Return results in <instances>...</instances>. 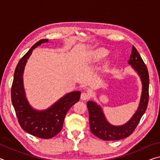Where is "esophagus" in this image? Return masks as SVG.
Wrapping results in <instances>:
<instances>
[{
  "label": "esophagus",
  "instance_id": "esophagus-1",
  "mask_svg": "<svg viewBox=\"0 0 160 160\" xmlns=\"http://www.w3.org/2000/svg\"><path fill=\"white\" fill-rule=\"evenodd\" d=\"M80 98L82 100H87L90 98V94L89 92H84L82 94H81Z\"/></svg>",
  "mask_w": 160,
  "mask_h": 160
}]
</instances>
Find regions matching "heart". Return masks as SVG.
Masks as SVG:
<instances>
[{
    "label": "heart",
    "instance_id": "heart-1",
    "mask_svg": "<svg viewBox=\"0 0 160 160\" xmlns=\"http://www.w3.org/2000/svg\"><path fill=\"white\" fill-rule=\"evenodd\" d=\"M108 53L107 50L104 49V48H100V49L97 50L95 51V56H97V58H102L104 56H106Z\"/></svg>",
    "mask_w": 160,
    "mask_h": 160
}]
</instances>
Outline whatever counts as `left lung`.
<instances>
[{
	"label": "left lung",
	"mask_w": 160,
	"mask_h": 160,
	"mask_svg": "<svg viewBox=\"0 0 160 160\" xmlns=\"http://www.w3.org/2000/svg\"><path fill=\"white\" fill-rule=\"evenodd\" d=\"M128 63L136 70L142 80V91L140 105L135 114L128 123L121 126H113L107 122L102 110L95 102H87L90 131L99 138L104 140H117L123 139L131 135L148 107L149 101V73L146 65L134 46L132 47L131 55Z\"/></svg>",
	"instance_id": "8db88e82"
}]
</instances>
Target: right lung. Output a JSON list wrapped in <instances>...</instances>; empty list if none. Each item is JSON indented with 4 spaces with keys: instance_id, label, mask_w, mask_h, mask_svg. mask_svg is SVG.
<instances>
[{
    "instance_id": "add662e5",
    "label": "right lung",
    "mask_w": 160,
    "mask_h": 160,
    "mask_svg": "<svg viewBox=\"0 0 160 160\" xmlns=\"http://www.w3.org/2000/svg\"><path fill=\"white\" fill-rule=\"evenodd\" d=\"M48 42L43 39L38 41L19 61L14 72L11 88V99L18 122L24 131L40 138L48 139L57 135L63 128L65 116L70 108L80 100V92L67 94L47 110L38 112L29 106L23 88L24 68L32 50L42 43Z\"/></svg>"
}]
</instances>
